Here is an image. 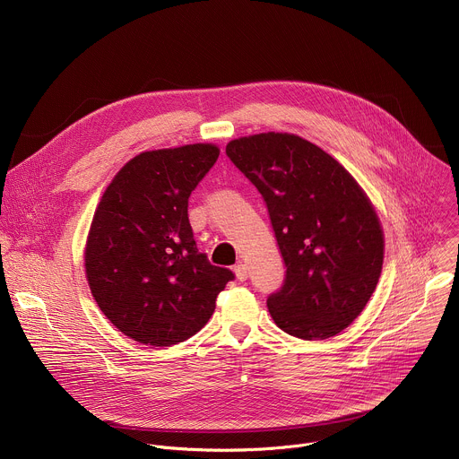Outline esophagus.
Returning a JSON list of instances; mask_svg holds the SVG:
<instances>
[{"mask_svg":"<svg viewBox=\"0 0 459 459\" xmlns=\"http://www.w3.org/2000/svg\"><path fill=\"white\" fill-rule=\"evenodd\" d=\"M234 273H236V278H238L239 281H245V280H247V267H245L243 264H238V265L234 267Z\"/></svg>","mask_w":459,"mask_h":459,"instance_id":"34e87169","label":"esophagus"}]
</instances>
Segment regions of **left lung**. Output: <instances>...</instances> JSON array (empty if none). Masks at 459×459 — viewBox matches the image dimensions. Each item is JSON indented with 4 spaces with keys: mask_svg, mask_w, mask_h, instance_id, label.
<instances>
[{
    "mask_svg": "<svg viewBox=\"0 0 459 459\" xmlns=\"http://www.w3.org/2000/svg\"><path fill=\"white\" fill-rule=\"evenodd\" d=\"M230 161L264 195L283 255L274 323L301 340L340 334L376 290L385 239L363 188L331 154L287 133L232 140Z\"/></svg>",
    "mask_w": 459,
    "mask_h": 459,
    "instance_id": "obj_1",
    "label": "left lung"
}]
</instances>
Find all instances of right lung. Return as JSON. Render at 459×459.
Listing matches in <instances>:
<instances>
[{
  "label": "right lung",
  "instance_id": "add662e5",
  "mask_svg": "<svg viewBox=\"0 0 459 459\" xmlns=\"http://www.w3.org/2000/svg\"><path fill=\"white\" fill-rule=\"evenodd\" d=\"M218 156L212 143L142 152L101 195L85 274L101 312L130 340L152 347L188 340L234 280L198 250L188 223V195Z\"/></svg>",
  "mask_w": 459,
  "mask_h": 459
}]
</instances>
